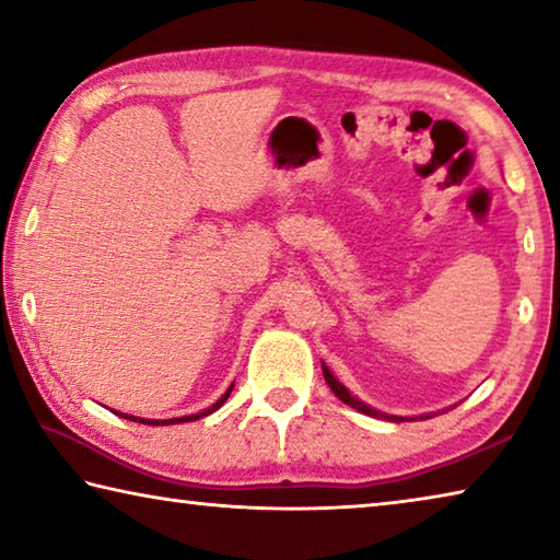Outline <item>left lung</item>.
Returning a JSON list of instances; mask_svg holds the SVG:
<instances>
[{"label": "left lung", "instance_id": "obj_1", "mask_svg": "<svg viewBox=\"0 0 560 560\" xmlns=\"http://www.w3.org/2000/svg\"><path fill=\"white\" fill-rule=\"evenodd\" d=\"M320 368H324V377H326V383H328L330 390L336 393V397H338L340 402L350 405V407H353V410L363 412V415H371V417H377V420H387V422H405V420H417V417H400V415H387V412L375 410V407L365 405L363 400H358L355 395H350L348 387H346L343 383H340L334 373L328 371V365H326V363H320ZM428 417H432V415H420V420H428Z\"/></svg>", "mask_w": 560, "mask_h": 560}]
</instances>
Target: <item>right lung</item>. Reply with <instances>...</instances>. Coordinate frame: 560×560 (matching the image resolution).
Instances as JSON below:
<instances>
[{
    "mask_svg": "<svg viewBox=\"0 0 560 560\" xmlns=\"http://www.w3.org/2000/svg\"><path fill=\"white\" fill-rule=\"evenodd\" d=\"M232 387H234V383L226 387V393L220 397V400H217L212 407H207V410H202V412H195V415H185V417H173V420H148V417H136V415H126V412H116V415H120V417H126V420H132V422H140V424H153V428H160V424H179V422H195V420H200V417H205V415H212L214 410H220V407L226 402V397H230V393H232Z\"/></svg>",
    "mask_w": 560,
    "mask_h": 560,
    "instance_id": "right-lung-1",
    "label": "right lung"
}]
</instances>
